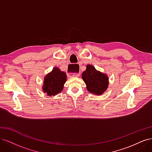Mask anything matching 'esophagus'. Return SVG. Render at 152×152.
Here are the masks:
<instances>
[{"instance_id":"obj_1","label":"esophagus","mask_w":152,"mask_h":152,"mask_svg":"<svg viewBox=\"0 0 152 152\" xmlns=\"http://www.w3.org/2000/svg\"><path fill=\"white\" fill-rule=\"evenodd\" d=\"M72 67L73 68V65H71ZM78 67H79V66H78L77 65H75V68H76V70L75 71L73 72V73H69V75L71 76V77H79V68H78Z\"/></svg>"}]
</instances>
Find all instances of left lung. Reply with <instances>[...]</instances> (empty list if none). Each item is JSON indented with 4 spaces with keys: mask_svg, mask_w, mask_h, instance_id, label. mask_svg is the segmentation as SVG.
<instances>
[{
    "mask_svg": "<svg viewBox=\"0 0 152 152\" xmlns=\"http://www.w3.org/2000/svg\"><path fill=\"white\" fill-rule=\"evenodd\" d=\"M82 77L86 84L87 91L91 93L101 95L108 88V76L96 70L93 65H87L86 70L82 73Z\"/></svg>",
    "mask_w": 152,
    "mask_h": 152,
    "instance_id": "left-lung-1",
    "label": "left lung"
}]
</instances>
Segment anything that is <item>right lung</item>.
Returning <instances> with one entry per match:
<instances>
[{"label":"right lung","instance_id":"1","mask_svg":"<svg viewBox=\"0 0 152 152\" xmlns=\"http://www.w3.org/2000/svg\"><path fill=\"white\" fill-rule=\"evenodd\" d=\"M66 81V74L58 67H54L51 72L44 77L42 91L49 96H55L61 93Z\"/></svg>","mask_w":152,"mask_h":152}]
</instances>
